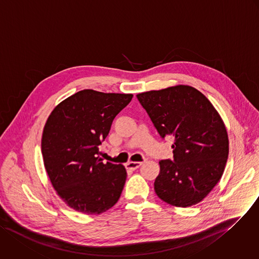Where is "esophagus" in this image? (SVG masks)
<instances>
[{"label":"esophagus","instance_id":"obj_1","mask_svg":"<svg viewBox=\"0 0 259 259\" xmlns=\"http://www.w3.org/2000/svg\"><path fill=\"white\" fill-rule=\"evenodd\" d=\"M142 165V162H133V161H130L125 164V167L126 169H131V170H135L137 168H139L140 166Z\"/></svg>","mask_w":259,"mask_h":259}]
</instances>
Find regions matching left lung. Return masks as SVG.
<instances>
[{"label": "left lung", "instance_id": "8db88e82", "mask_svg": "<svg viewBox=\"0 0 259 259\" xmlns=\"http://www.w3.org/2000/svg\"><path fill=\"white\" fill-rule=\"evenodd\" d=\"M164 140L175 137L172 159L160 160L157 196L177 207L202 201L221 180L229 155L226 126L209 100L189 85L137 95Z\"/></svg>", "mask_w": 259, "mask_h": 259}]
</instances>
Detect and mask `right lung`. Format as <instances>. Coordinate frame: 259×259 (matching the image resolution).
Here are the masks:
<instances>
[{"mask_svg": "<svg viewBox=\"0 0 259 259\" xmlns=\"http://www.w3.org/2000/svg\"><path fill=\"white\" fill-rule=\"evenodd\" d=\"M132 94L79 91L52 111L44 128L41 154L54 189L72 209L85 214L105 212L118 201L126 170L102 162L99 146Z\"/></svg>", "mask_w": 259, "mask_h": 259, "instance_id": "obj_1", "label": "right lung"}]
</instances>
